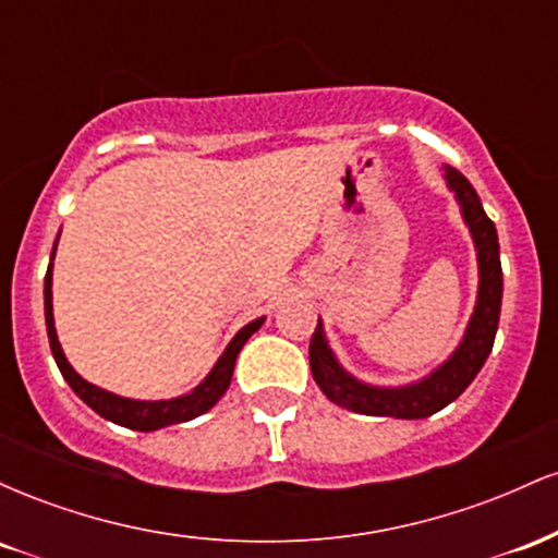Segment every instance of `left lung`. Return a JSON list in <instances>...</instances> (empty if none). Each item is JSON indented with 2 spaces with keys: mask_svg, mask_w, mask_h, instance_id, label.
I'll return each mask as SVG.
<instances>
[{
  "mask_svg": "<svg viewBox=\"0 0 558 558\" xmlns=\"http://www.w3.org/2000/svg\"><path fill=\"white\" fill-rule=\"evenodd\" d=\"M444 178L448 189L457 194L462 217L470 228L472 241L477 248L480 286L477 304L472 312L470 325L462 343L457 345L448 360L433 369L430 375L417 383H409L401 388H377L351 377L338 364L336 354L325 341L323 323L317 319V330L310 341V367L315 383L325 396L338 407L351 409L356 414H369V417H396V420H422L440 412L453 399L464 393L466 386L475 380L480 367L488 360L493 341H496L498 315H501V293L504 275L501 257H498V233L488 215H485L480 196L459 170L444 168Z\"/></svg>",
  "mask_w": 558,
  "mask_h": 558,
  "instance_id": "left-lung-1",
  "label": "left lung"
}]
</instances>
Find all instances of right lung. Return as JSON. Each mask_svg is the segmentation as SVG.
<instances>
[{
	"label": "right lung",
	"instance_id": "1",
	"mask_svg": "<svg viewBox=\"0 0 558 558\" xmlns=\"http://www.w3.org/2000/svg\"><path fill=\"white\" fill-rule=\"evenodd\" d=\"M60 241V235H57ZM57 241L52 248V259L57 252ZM44 317H47V332H49V345H52V354L57 367H60L62 377L68 380V386L81 396V401H86L88 407L94 409L96 414H101L105 420L114 422V425H123L131 427V430H141V433H151L159 430V427H168V425H178V422H189L198 417V414L209 412L217 401L222 399L230 386V377H233V367H235V356L243 349V343L254 336L265 323V317L254 319L248 323L246 328H241L235 332L233 341L228 343V349L222 351V356L217 360V364L213 367V373L204 377L198 386L191 390V393L178 396V399L170 401H136V399H123V396H114L110 390L92 386L88 380L75 373L70 367V362L62 354V345L57 341V330H54V315H52V265H49L47 278H44Z\"/></svg>",
	"mask_w": 558,
	"mask_h": 558
}]
</instances>
